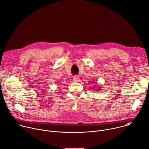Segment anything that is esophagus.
<instances>
[{
	"label": "esophagus",
	"mask_w": 149,
	"mask_h": 149,
	"mask_svg": "<svg viewBox=\"0 0 149 149\" xmlns=\"http://www.w3.org/2000/svg\"><path fill=\"white\" fill-rule=\"evenodd\" d=\"M73 79L75 82H78L80 81V78L78 76H75Z\"/></svg>",
	"instance_id": "esophagus-1"
}]
</instances>
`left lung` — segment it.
I'll return each mask as SVG.
<instances>
[{
    "instance_id": "1",
    "label": "left lung",
    "mask_w": 149,
    "mask_h": 149,
    "mask_svg": "<svg viewBox=\"0 0 149 149\" xmlns=\"http://www.w3.org/2000/svg\"><path fill=\"white\" fill-rule=\"evenodd\" d=\"M93 82H92V84H93ZM95 88H96V87H95ZM97 88V90H100V88H101V87H100V86H98Z\"/></svg>"
}]
</instances>
